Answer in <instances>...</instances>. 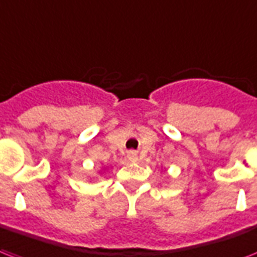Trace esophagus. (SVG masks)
I'll list each match as a JSON object with an SVG mask.
<instances>
[{
    "label": "esophagus",
    "mask_w": 257,
    "mask_h": 257,
    "mask_svg": "<svg viewBox=\"0 0 257 257\" xmlns=\"http://www.w3.org/2000/svg\"><path fill=\"white\" fill-rule=\"evenodd\" d=\"M128 160L129 161H132V162H136L137 161V154H136V152H129L128 153Z\"/></svg>",
    "instance_id": "esophagus-1"
}]
</instances>
